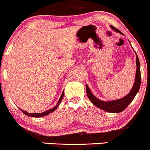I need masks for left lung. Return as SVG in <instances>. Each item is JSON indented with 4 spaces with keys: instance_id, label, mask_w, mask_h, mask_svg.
I'll return each mask as SVG.
<instances>
[{
    "instance_id": "1",
    "label": "left lung",
    "mask_w": 150,
    "mask_h": 150,
    "mask_svg": "<svg viewBox=\"0 0 150 150\" xmlns=\"http://www.w3.org/2000/svg\"><path fill=\"white\" fill-rule=\"evenodd\" d=\"M111 28L114 31L117 32V33L122 35L120 30H118L116 28H115L113 26H111ZM131 44V43H130ZM136 53V52H135ZM136 77H135V81H134V86L132 87V90L130 91L129 93L127 95V96L123 97L121 99L115 100H111V101H102L100 100L93 96L91 91L90 88L88 85L86 84V93L87 96H88V99L90 101L92 102L93 104L96 107L100 108L104 111H107L109 113H120L122 112L126 109L127 107L129 105L132 100L134 99L136 94L138 93V91H139L140 86H141V66H140V62L138 59L137 54L136 53Z\"/></svg>"
}]
</instances>
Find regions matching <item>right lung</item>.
Wrapping results in <instances>:
<instances>
[{"instance_id": "add662e5", "label": "right lung", "mask_w": 150, "mask_h": 150, "mask_svg": "<svg viewBox=\"0 0 150 150\" xmlns=\"http://www.w3.org/2000/svg\"><path fill=\"white\" fill-rule=\"evenodd\" d=\"M63 97H64V91L62 92L61 97H60L59 100V101H58L57 103V105L55 106V107H53L52 109H48V111H44V112H43V113H28L27 111H23V109H21L20 108H19V109H20L21 111L22 112L24 113L25 115H28V116H30V117H41L45 116V115H47L50 114V113H52L53 111H55V110H56L57 109V107H59V105H60V103H61V102H62V98H63Z\"/></svg>"}]
</instances>
